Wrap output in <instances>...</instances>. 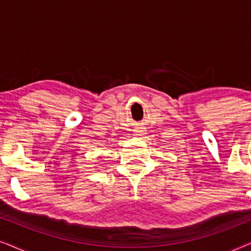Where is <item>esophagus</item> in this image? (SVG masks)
I'll return each instance as SVG.
<instances>
[{
    "mask_svg": "<svg viewBox=\"0 0 251 251\" xmlns=\"http://www.w3.org/2000/svg\"><path fill=\"white\" fill-rule=\"evenodd\" d=\"M135 135L136 136H142L143 135V130H140L139 128L135 129Z\"/></svg>",
    "mask_w": 251,
    "mask_h": 251,
    "instance_id": "obj_1",
    "label": "esophagus"
}]
</instances>
